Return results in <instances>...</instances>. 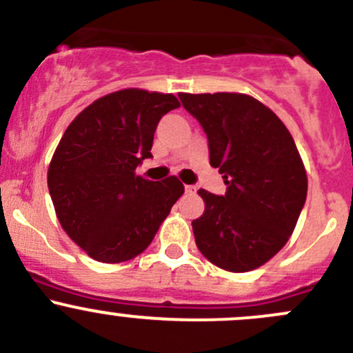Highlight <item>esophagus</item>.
<instances>
[{"label":"esophagus","instance_id":"obj_1","mask_svg":"<svg viewBox=\"0 0 353 353\" xmlns=\"http://www.w3.org/2000/svg\"><path fill=\"white\" fill-rule=\"evenodd\" d=\"M184 190H186V193H194V191H196V188L190 186V184H186V186H184Z\"/></svg>","mask_w":353,"mask_h":353}]
</instances>
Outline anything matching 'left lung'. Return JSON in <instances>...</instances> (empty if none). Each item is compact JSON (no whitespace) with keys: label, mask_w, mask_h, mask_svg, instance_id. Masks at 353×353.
Instances as JSON below:
<instances>
[{"label":"left lung","mask_w":353,"mask_h":353,"mask_svg":"<svg viewBox=\"0 0 353 353\" xmlns=\"http://www.w3.org/2000/svg\"><path fill=\"white\" fill-rule=\"evenodd\" d=\"M208 137L210 165L225 196L198 194L205 212L193 220L194 241L219 268L251 272L290 239L307 196V174L285 124L258 99L237 92L179 94Z\"/></svg>","instance_id":"left-lung-1"}]
</instances>
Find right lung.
<instances>
[{
	"instance_id": "obj_1",
	"label": "right lung",
	"mask_w": 353,
	"mask_h": 353,
	"mask_svg": "<svg viewBox=\"0 0 353 353\" xmlns=\"http://www.w3.org/2000/svg\"><path fill=\"white\" fill-rule=\"evenodd\" d=\"M179 105L172 94L123 88L66 128L49 163V193L63 230L95 261L137 258L183 196L176 176L154 183L137 174L160 117Z\"/></svg>"
}]
</instances>
